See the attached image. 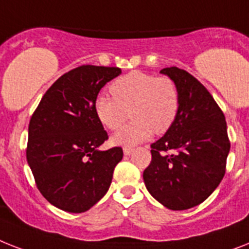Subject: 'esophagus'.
<instances>
[{
	"label": "esophagus",
	"instance_id": "obj_1",
	"mask_svg": "<svg viewBox=\"0 0 249 249\" xmlns=\"http://www.w3.org/2000/svg\"><path fill=\"white\" fill-rule=\"evenodd\" d=\"M133 151V147H123V154L124 155H129Z\"/></svg>",
	"mask_w": 249,
	"mask_h": 249
}]
</instances>
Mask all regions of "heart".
I'll return each mask as SVG.
<instances>
[{
  "instance_id": "obj_1",
  "label": "heart",
  "mask_w": 249,
  "mask_h": 249,
  "mask_svg": "<svg viewBox=\"0 0 249 249\" xmlns=\"http://www.w3.org/2000/svg\"><path fill=\"white\" fill-rule=\"evenodd\" d=\"M113 97L98 95L94 102L96 118L108 129H118L129 116L132 122L112 136V143L129 146L173 126L179 110V92L166 76L132 71L114 80L110 85Z\"/></svg>"
}]
</instances>
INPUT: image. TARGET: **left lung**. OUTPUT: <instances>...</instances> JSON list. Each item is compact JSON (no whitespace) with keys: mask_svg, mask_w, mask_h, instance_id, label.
<instances>
[{"mask_svg":"<svg viewBox=\"0 0 249 249\" xmlns=\"http://www.w3.org/2000/svg\"><path fill=\"white\" fill-rule=\"evenodd\" d=\"M160 73L174 81L179 110L173 126L151 145L143 170L150 195L170 210H187L206 200L225 174L231 150L225 117L202 84L184 70Z\"/></svg>","mask_w":249,"mask_h":249,"instance_id":"left-lung-1","label":"left lung"}]
</instances>
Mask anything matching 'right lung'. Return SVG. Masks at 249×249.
Masks as SVG:
<instances>
[{
	"instance_id": "obj_1",
	"label": "right lung",
	"mask_w": 249,
	"mask_h": 249,
	"mask_svg": "<svg viewBox=\"0 0 249 249\" xmlns=\"http://www.w3.org/2000/svg\"><path fill=\"white\" fill-rule=\"evenodd\" d=\"M121 73L91 65L71 70L47 90L30 120L26 160L40 194L61 210L85 213L109 190L123 151L99 150L108 135L94 102Z\"/></svg>"
}]
</instances>
